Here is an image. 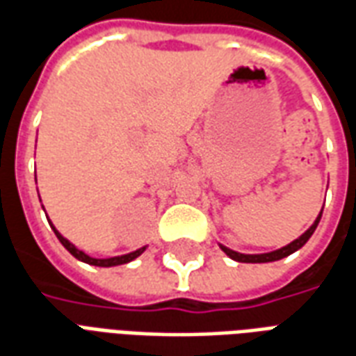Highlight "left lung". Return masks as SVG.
Segmentation results:
<instances>
[{"mask_svg": "<svg viewBox=\"0 0 356 356\" xmlns=\"http://www.w3.org/2000/svg\"><path fill=\"white\" fill-rule=\"evenodd\" d=\"M322 209H324V206H322ZM322 209L321 213L316 216V219H314V223L307 229L301 236H298L296 240H291L290 244H286V246L278 248V250H273V252H267V254H240V252H234V250H231V248L223 246V244H219V248L223 250L225 254L229 255L231 259H234V261L238 263H270V261H278V259H284V257H288L290 254H293V252H298L299 248H303L307 244V240L313 236V232L316 231V227H318V223H321V217H322Z\"/></svg>", "mask_w": 356, "mask_h": 356, "instance_id": "left-lung-1", "label": "left lung"}]
</instances>
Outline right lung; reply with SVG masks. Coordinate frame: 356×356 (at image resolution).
Here are the masks:
<instances>
[{
  "mask_svg": "<svg viewBox=\"0 0 356 356\" xmlns=\"http://www.w3.org/2000/svg\"><path fill=\"white\" fill-rule=\"evenodd\" d=\"M47 221H49L53 232L57 234L58 242H60V244H63V246H65L66 250H68V252H70L74 257H76V259L88 263V265H95V267H116V265H124V263H129V261H133V259H137V257H139V255L143 254L145 250H147V246H143V248H139V250H135V252H129V254L116 255V257H106V259H97V257H91V255H88L86 252H81L80 248H76L72 242H70V240L65 238V236H63V234H60L57 229H55V225L51 223V219H47Z\"/></svg>",
  "mask_w": 356,
  "mask_h": 356,
  "instance_id": "right-lung-1",
  "label": "right lung"
}]
</instances>
